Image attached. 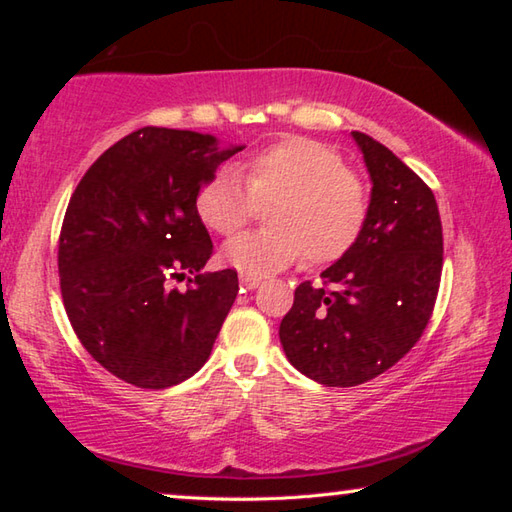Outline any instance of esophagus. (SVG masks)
<instances>
[{
	"mask_svg": "<svg viewBox=\"0 0 512 512\" xmlns=\"http://www.w3.org/2000/svg\"><path fill=\"white\" fill-rule=\"evenodd\" d=\"M239 282H241V287H244V289H257L259 287V284H262L264 280H262V277H257V275H248V273H241L239 275Z\"/></svg>",
	"mask_w": 512,
	"mask_h": 512,
	"instance_id": "obj_1",
	"label": "esophagus"
}]
</instances>
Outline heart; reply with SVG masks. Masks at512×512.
<instances>
[{"mask_svg": "<svg viewBox=\"0 0 512 512\" xmlns=\"http://www.w3.org/2000/svg\"><path fill=\"white\" fill-rule=\"evenodd\" d=\"M244 182L221 171L201 187L196 212L207 228L235 235L266 205L268 228L230 239L223 257L239 271H282L305 253L325 266L348 255L366 228L368 187L339 151L309 137H287L241 162Z\"/></svg>", "mask_w": 512, "mask_h": 512, "instance_id": "1", "label": "heart"}]
</instances>
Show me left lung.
<instances>
[{
	"label": "left lung",
	"instance_id": "1",
	"mask_svg": "<svg viewBox=\"0 0 512 512\" xmlns=\"http://www.w3.org/2000/svg\"><path fill=\"white\" fill-rule=\"evenodd\" d=\"M372 180L357 244L302 282L280 323L287 359L318 384L350 388L393 368L429 325L443 275V223L427 183L354 131Z\"/></svg>",
	"mask_w": 512,
	"mask_h": 512
}]
</instances>
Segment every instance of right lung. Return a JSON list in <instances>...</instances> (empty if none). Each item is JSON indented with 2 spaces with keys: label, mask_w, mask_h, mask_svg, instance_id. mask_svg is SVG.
<instances>
[{
  "label": "right lung",
  "mask_w": 512,
  "mask_h": 512,
  "mask_svg": "<svg viewBox=\"0 0 512 512\" xmlns=\"http://www.w3.org/2000/svg\"><path fill=\"white\" fill-rule=\"evenodd\" d=\"M244 146L144 126L112 144L69 198L58 275L69 323L103 368L137 388L201 370L237 298L235 268L201 273L214 246L196 196ZM189 272L188 289L172 287Z\"/></svg>",
  "instance_id": "1"
}]
</instances>
